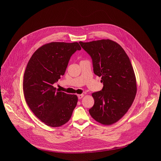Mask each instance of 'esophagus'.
Returning <instances> with one entry per match:
<instances>
[{"label": "esophagus", "instance_id": "obj_1", "mask_svg": "<svg viewBox=\"0 0 161 161\" xmlns=\"http://www.w3.org/2000/svg\"><path fill=\"white\" fill-rule=\"evenodd\" d=\"M83 96H84L83 94H79V95H78V98L79 99H81Z\"/></svg>", "mask_w": 161, "mask_h": 161}]
</instances>
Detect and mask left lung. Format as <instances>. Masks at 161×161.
<instances>
[{
  "label": "left lung",
  "instance_id": "obj_1",
  "mask_svg": "<svg viewBox=\"0 0 161 161\" xmlns=\"http://www.w3.org/2000/svg\"><path fill=\"white\" fill-rule=\"evenodd\" d=\"M92 60L95 75L103 88L92 94L94 104L89 113L104 124L117 122L131 106L137 91L136 77L129 57L118 43L109 39L79 42Z\"/></svg>",
  "mask_w": 161,
  "mask_h": 161
}]
</instances>
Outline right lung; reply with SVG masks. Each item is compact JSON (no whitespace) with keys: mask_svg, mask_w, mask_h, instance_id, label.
Here are the masks:
<instances>
[{"mask_svg":"<svg viewBox=\"0 0 161 161\" xmlns=\"http://www.w3.org/2000/svg\"><path fill=\"white\" fill-rule=\"evenodd\" d=\"M81 49L77 42H52L37 49L27 64L23 82L25 101L48 126L67 123L76 106L77 96L59 92L53 85L64 75L73 54Z\"/></svg>","mask_w":161,"mask_h":161,"instance_id":"obj_1","label":"right lung"}]
</instances>
